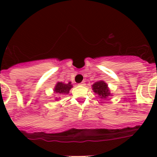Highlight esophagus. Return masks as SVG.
Returning <instances> with one entry per match:
<instances>
[{"instance_id":"34e87169","label":"esophagus","mask_w":157,"mask_h":157,"mask_svg":"<svg viewBox=\"0 0 157 157\" xmlns=\"http://www.w3.org/2000/svg\"><path fill=\"white\" fill-rule=\"evenodd\" d=\"M79 86H86V83H85V82H84V81H82V82H81V83H80V84H78Z\"/></svg>"}]
</instances>
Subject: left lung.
<instances>
[{
  "mask_svg": "<svg viewBox=\"0 0 157 157\" xmlns=\"http://www.w3.org/2000/svg\"><path fill=\"white\" fill-rule=\"evenodd\" d=\"M92 90L102 99H107L108 97L112 96L107 84L103 81H96L95 83L92 85Z\"/></svg>",
  "mask_w": 157,
  "mask_h": 157,
  "instance_id": "8db88e82",
  "label": "left lung"
}]
</instances>
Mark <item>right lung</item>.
Returning a JSON list of instances; mask_svg holds the SVG:
<instances>
[{
  "label": "right lung",
  "instance_id": "obj_1",
  "mask_svg": "<svg viewBox=\"0 0 157 157\" xmlns=\"http://www.w3.org/2000/svg\"><path fill=\"white\" fill-rule=\"evenodd\" d=\"M72 88V85L71 82H68L67 84H65L63 82H57L54 89V93L59 97H56L55 100L59 101L60 99V96L68 94L70 90Z\"/></svg>",
  "mask_w": 157,
  "mask_h": 157
}]
</instances>
